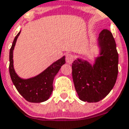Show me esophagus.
<instances>
[{
  "instance_id": "obj_1",
  "label": "esophagus",
  "mask_w": 129,
  "mask_h": 129,
  "mask_svg": "<svg viewBox=\"0 0 129 129\" xmlns=\"http://www.w3.org/2000/svg\"><path fill=\"white\" fill-rule=\"evenodd\" d=\"M75 59V56L72 54H67L66 56V60L67 63H71Z\"/></svg>"
}]
</instances>
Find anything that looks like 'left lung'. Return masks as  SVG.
<instances>
[{
	"label": "left lung",
	"mask_w": 129,
	"mask_h": 129,
	"mask_svg": "<svg viewBox=\"0 0 129 129\" xmlns=\"http://www.w3.org/2000/svg\"><path fill=\"white\" fill-rule=\"evenodd\" d=\"M100 56L93 64L78 58L72 63V76L79 99L96 103L105 98L115 85L118 74V53L112 34L104 29L99 34Z\"/></svg>",
	"instance_id": "left-lung-1"
}]
</instances>
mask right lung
<instances>
[{"instance_id": "add662e5", "label": "right lung", "mask_w": 129, "mask_h": 129, "mask_svg": "<svg viewBox=\"0 0 129 129\" xmlns=\"http://www.w3.org/2000/svg\"><path fill=\"white\" fill-rule=\"evenodd\" d=\"M21 31L15 36L10 51L9 71L11 79L18 92L30 103H42L50 97L53 90V80L61 67L66 63L65 56L54 62L43 72L32 78L23 79L15 73L13 68V52L17 39Z\"/></svg>"}]
</instances>
